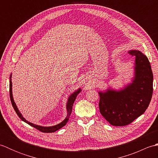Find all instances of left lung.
<instances>
[{"mask_svg": "<svg viewBox=\"0 0 158 158\" xmlns=\"http://www.w3.org/2000/svg\"><path fill=\"white\" fill-rule=\"evenodd\" d=\"M128 53L135 58L132 83L120 90L98 92L100 112L115 126L128 125L145 113L153 94V73L148 58L139 50Z\"/></svg>", "mask_w": 158, "mask_h": 158, "instance_id": "8db88e82", "label": "left lung"}]
</instances>
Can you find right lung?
<instances>
[{
  "label": "right lung",
  "instance_id": "1",
  "mask_svg": "<svg viewBox=\"0 0 158 158\" xmlns=\"http://www.w3.org/2000/svg\"><path fill=\"white\" fill-rule=\"evenodd\" d=\"M11 74L10 75V81H9V94H10V99H11V102L12 104V106L14 109L15 111L16 112L17 115L19 116V117L21 119L23 122H26V123L29 124L30 126H31L32 127H35L36 129L39 130V131H41L42 132H45V133H50V132H54L58 130L59 129L61 128L63 126H64L67 122L69 121V117L70 115V114L72 113V109H73V103L75 102V100L77 98V96L80 93V92L81 91V88H79L78 89L75 91V92H73L72 94H70V96L69 97L68 101H67V105H66V109H67V115L66 117V118L64 119L61 123H60L58 124H57L56 126H49V127H44V126H41L39 125H36V124H34L32 123H31L28 122L24 117L22 116V115L21 114V113L19 112V110H18V107H17L15 103L14 102V100H13V94H12V81H11Z\"/></svg>",
  "mask_w": 158,
  "mask_h": 158
}]
</instances>
